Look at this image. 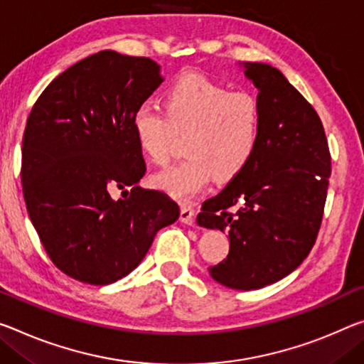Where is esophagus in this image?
Returning a JSON list of instances; mask_svg holds the SVG:
<instances>
[{"instance_id": "1", "label": "esophagus", "mask_w": 364, "mask_h": 364, "mask_svg": "<svg viewBox=\"0 0 364 364\" xmlns=\"http://www.w3.org/2000/svg\"><path fill=\"white\" fill-rule=\"evenodd\" d=\"M180 220L186 225H193L194 222V209L191 205L183 204L180 207Z\"/></svg>"}]
</instances>
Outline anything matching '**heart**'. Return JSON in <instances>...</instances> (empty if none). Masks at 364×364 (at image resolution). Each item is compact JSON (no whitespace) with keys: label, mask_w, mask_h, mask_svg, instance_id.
I'll use <instances>...</instances> for the list:
<instances>
[{"label":"heart","mask_w":364,"mask_h":364,"mask_svg":"<svg viewBox=\"0 0 364 364\" xmlns=\"http://www.w3.org/2000/svg\"><path fill=\"white\" fill-rule=\"evenodd\" d=\"M132 132L141 154L154 165L170 160L178 136H186L188 157L151 178L154 188L188 203L212 181L238 176L255 157L262 132L256 97L232 92L200 74H186L164 95V109L137 107Z\"/></svg>","instance_id":"1"}]
</instances>
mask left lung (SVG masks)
Masks as SVG:
<instances>
[{"instance_id": "left-lung-1", "label": "left lung", "mask_w": 364, "mask_h": 364, "mask_svg": "<svg viewBox=\"0 0 364 364\" xmlns=\"http://www.w3.org/2000/svg\"><path fill=\"white\" fill-rule=\"evenodd\" d=\"M257 89L262 132L250 165L203 204L198 223L228 233L213 280L256 290L293 272L316 243L327 199L331 152L313 105L279 69L245 63Z\"/></svg>"}]
</instances>
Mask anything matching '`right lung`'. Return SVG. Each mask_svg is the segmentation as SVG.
I'll return each instance as SVG.
<instances>
[{
	"mask_svg": "<svg viewBox=\"0 0 364 364\" xmlns=\"http://www.w3.org/2000/svg\"><path fill=\"white\" fill-rule=\"evenodd\" d=\"M161 80L151 58L103 50L51 80L27 118L21 181L28 217L51 262L84 284L123 279L180 217L165 193L137 186L146 164L132 117ZM117 187L130 191L114 201Z\"/></svg>",
	"mask_w": 364,
	"mask_h": 364,
	"instance_id": "obj_1",
	"label": "right lung"
}]
</instances>
